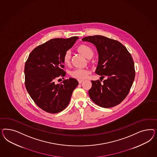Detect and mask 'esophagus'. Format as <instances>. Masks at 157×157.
<instances>
[{
	"mask_svg": "<svg viewBox=\"0 0 157 157\" xmlns=\"http://www.w3.org/2000/svg\"><path fill=\"white\" fill-rule=\"evenodd\" d=\"M78 82H79V83H81L83 81V80H82V79H78Z\"/></svg>",
	"mask_w": 157,
	"mask_h": 157,
	"instance_id": "obj_1",
	"label": "esophagus"
}]
</instances>
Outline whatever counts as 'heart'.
Wrapping results in <instances>:
<instances>
[{"mask_svg":"<svg viewBox=\"0 0 157 157\" xmlns=\"http://www.w3.org/2000/svg\"><path fill=\"white\" fill-rule=\"evenodd\" d=\"M78 50L87 59L93 56L94 52L93 49L87 45H81L78 48ZM71 52L70 51H67L66 52L64 53L63 60L64 64L67 65L70 64L71 60ZM89 71L85 68H75L73 70H72L70 72V75L71 76L79 79H85L89 75Z\"/></svg>","mask_w":157,"mask_h":157,"instance_id":"b5f03b06","label":"heart"}]
</instances>
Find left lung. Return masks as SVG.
I'll list each match as a JSON object with an SVG mask.
<instances>
[{
    "label": "left lung",
    "mask_w": 157,
    "mask_h": 157,
    "mask_svg": "<svg viewBox=\"0 0 157 157\" xmlns=\"http://www.w3.org/2000/svg\"><path fill=\"white\" fill-rule=\"evenodd\" d=\"M92 43L98 53L95 73L107 79L91 81L89 95L95 104L108 108L120 104L132 85L135 71L132 57L121 43L105 36L96 35L82 38Z\"/></svg>",
    "instance_id": "obj_1"
}]
</instances>
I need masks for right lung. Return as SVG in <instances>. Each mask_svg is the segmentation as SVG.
<instances>
[{
	"label": "right lung",
	"mask_w": 157,
	"mask_h": 157,
	"mask_svg": "<svg viewBox=\"0 0 157 157\" xmlns=\"http://www.w3.org/2000/svg\"><path fill=\"white\" fill-rule=\"evenodd\" d=\"M78 37L54 38L34 48L25 66V86L36 104L43 110L57 113L64 109L78 85L70 78L60 84L55 80L64 76V53L74 45Z\"/></svg>",
	"instance_id": "1"
}]
</instances>
